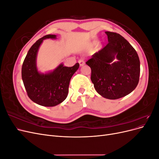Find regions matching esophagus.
Masks as SVG:
<instances>
[{"label": "esophagus", "instance_id": "esophagus-1", "mask_svg": "<svg viewBox=\"0 0 159 159\" xmlns=\"http://www.w3.org/2000/svg\"><path fill=\"white\" fill-rule=\"evenodd\" d=\"M78 63L80 64V66H84L85 64V61L83 59H80L78 60Z\"/></svg>", "mask_w": 159, "mask_h": 159}]
</instances>
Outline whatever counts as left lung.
<instances>
[{"mask_svg":"<svg viewBox=\"0 0 159 159\" xmlns=\"http://www.w3.org/2000/svg\"><path fill=\"white\" fill-rule=\"evenodd\" d=\"M108 43L85 62L91 70V80L103 98L117 99L136 88L140 75V61L136 50L116 32H105ZM116 56L117 62L112 63Z\"/></svg>","mask_w":159,"mask_h":159,"instance_id":"1","label":"left lung"}]
</instances>
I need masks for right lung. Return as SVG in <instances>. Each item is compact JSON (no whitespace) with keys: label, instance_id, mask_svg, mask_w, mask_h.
<instances>
[{"label":"right lung","instance_id":"1","mask_svg":"<svg viewBox=\"0 0 159 159\" xmlns=\"http://www.w3.org/2000/svg\"><path fill=\"white\" fill-rule=\"evenodd\" d=\"M48 34L38 40L28 50L22 66V78L27 95L34 103L44 107H54L63 102L68 94L70 81L79 68V63L72 67L60 64L49 74H41L36 66V54L43 40L56 38Z\"/></svg>","mask_w":159,"mask_h":159}]
</instances>
